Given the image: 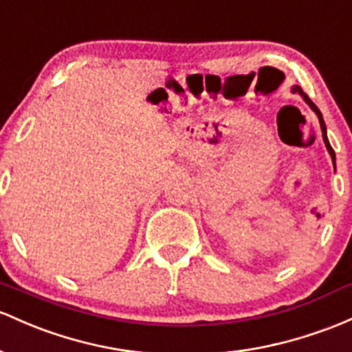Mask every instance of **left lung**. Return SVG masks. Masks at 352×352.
Instances as JSON below:
<instances>
[{"label": "left lung", "instance_id": "1", "mask_svg": "<svg viewBox=\"0 0 352 352\" xmlns=\"http://www.w3.org/2000/svg\"><path fill=\"white\" fill-rule=\"evenodd\" d=\"M292 94H299L300 96H302V98H304V102H306L307 105L311 107V110L314 111L316 115H318V118H319V123H320V132H322V140H324V144H326V148H327V152H329L331 158H333V165H334V168H336V153H334L333 146H331V144H329V138H327V130H326V123H324L322 113H320V111H319V108L316 107L314 103L311 102V98H309V96H307L306 94H304L302 90H300V87H297V85H294V87H292Z\"/></svg>", "mask_w": 352, "mask_h": 352}]
</instances>
